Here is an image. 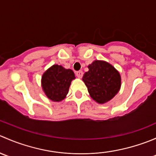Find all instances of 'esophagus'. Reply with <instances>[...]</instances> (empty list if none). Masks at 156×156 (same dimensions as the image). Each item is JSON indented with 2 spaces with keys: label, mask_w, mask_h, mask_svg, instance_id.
<instances>
[{
  "label": "esophagus",
  "mask_w": 156,
  "mask_h": 156,
  "mask_svg": "<svg viewBox=\"0 0 156 156\" xmlns=\"http://www.w3.org/2000/svg\"><path fill=\"white\" fill-rule=\"evenodd\" d=\"M76 76L78 77V78H81L83 76V72L82 71H78V72H76Z\"/></svg>",
  "instance_id": "obj_1"
}]
</instances>
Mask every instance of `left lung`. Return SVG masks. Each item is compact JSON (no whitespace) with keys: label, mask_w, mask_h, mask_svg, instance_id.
Listing matches in <instances>:
<instances>
[{"label":"left lung","mask_w":156,"mask_h":156,"mask_svg":"<svg viewBox=\"0 0 156 156\" xmlns=\"http://www.w3.org/2000/svg\"><path fill=\"white\" fill-rule=\"evenodd\" d=\"M88 69L82 80L90 95L98 103H107L120 90V74L111 64L101 60L94 61Z\"/></svg>","instance_id":"8db88e82"}]
</instances>
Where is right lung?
I'll list each match as a JSON object with an SVG mask.
<instances>
[{
    "mask_svg": "<svg viewBox=\"0 0 156 156\" xmlns=\"http://www.w3.org/2000/svg\"><path fill=\"white\" fill-rule=\"evenodd\" d=\"M75 78L72 70L53 65L42 75V88L48 98L53 102H59L66 98L71 82Z\"/></svg>",
    "mask_w": 156,
    "mask_h": 156,
    "instance_id": "1",
    "label": "right lung"
}]
</instances>
